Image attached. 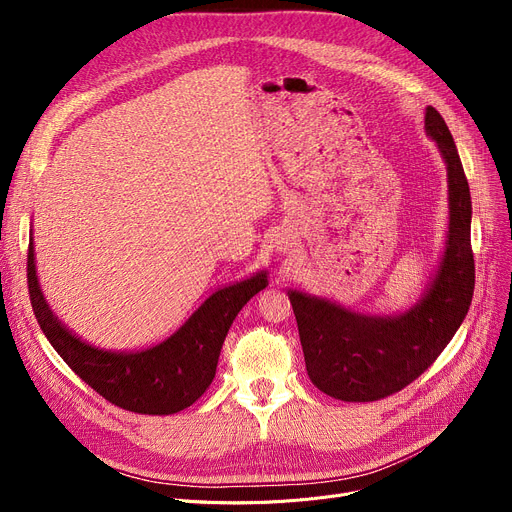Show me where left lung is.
<instances>
[{
    "mask_svg": "<svg viewBox=\"0 0 512 512\" xmlns=\"http://www.w3.org/2000/svg\"><path fill=\"white\" fill-rule=\"evenodd\" d=\"M425 130L448 166L450 228L440 272L421 303L398 317H365L290 292L309 378L338 400L373 402L407 388L440 357L473 299L469 182L452 134L432 105Z\"/></svg>",
    "mask_w": 512,
    "mask_h": 512,
    "instance_id": "1",
    "label": "left lung"
}]
</instances>
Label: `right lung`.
Masks as SVG:
<instances>
[{"mask_svg": "<svg viewBox=\"0 0 512 512\" xmlns=\"http://www.w3.org/2000/svg\"><path fill=\"white\" fill-rule=\"evenodd\" d=\"M26 282L33 313L66 365L112 405L141 415H172L209 388L224 338L238 311L267 286L265 274L222 288L166 342L141 353H105L72 336L53 317L37 284L33 238L26 255Z\"/></svg>", "mask_w": 512, "mask_h": 512, "instance_id": "1", "label": "right lung"}]
</instances>
